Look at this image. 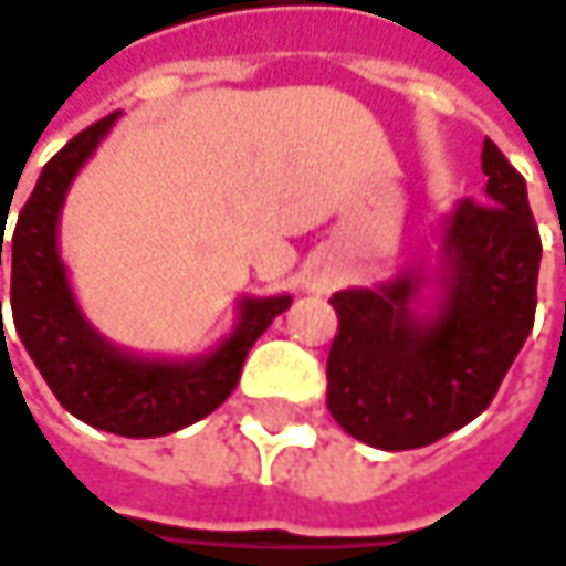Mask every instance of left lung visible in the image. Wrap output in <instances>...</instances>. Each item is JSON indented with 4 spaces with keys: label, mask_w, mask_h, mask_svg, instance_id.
I'll use <instances>...</instances> for the list:
<instances>
[{
    "label": "left lung",
    "mask_w": 566,
    "mask_h": 566,
    "mask_svg": "<svg viewBox=\"0 0 566 566\" xmlns=\"http://www.w3.org/2000/svg\"><path fill=\"white\" fill-rule=\"evenodd\" d=\"M484 203L446 212L433 258L331 296L327 410L359 442L420 449L494 401L535 322L542 239L523 175L484 139Z\"/></svg>",
    "instance_id": "8db88e82"
}]
</instances>
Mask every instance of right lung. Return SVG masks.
Returning <instances> with one entry per match:
<instances>
[{
  "instance_id": "obj_1",
  "label": "right lung",
  "mask_w": 566,
  "mask_h": 566,
  "mask_svg": "<svg viewBox=\"0 0 566 566\" xmlns=\"http://www.w3.org/2000/svg\"><path fill=\"white\" fill-rule=\"evenodd\" d=\"M117 120L120 114H111L70 139L43 165L24 210L18 212L12 322L43 381L72 417L117 437H168L203 420L232 395L251 344L290 308L293 296H241L235 325L210 354L143 356L111 344L85 318L72 293L70 270L60 258V216L75 175Z\"/></svg>"
}]
</instances>
